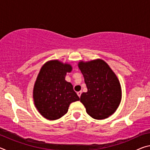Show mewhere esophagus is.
Instances as JSON below:
<instances>
[{"label":"esophagus","instance_id":"obj_1","mask_svg":"<svg viewBox=\"0 0 150 150\" xmlns=\"http://www.w3.org/2000/svg\"><path fill=\"white\" fill-rule=\"evenodd\" d=\"M81 93H82V91H79V92H77V95L79 96V97L81 95Z\"/></svg>","mask_w":150,"mask_h":150}]
</instances>
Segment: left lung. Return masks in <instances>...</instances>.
Wrapping results in <instances>:
<instances>
[{
	"label": "left lung",
	"mask_w": 150,
	"mask_h": 150,
	"mask_svg": "<svg viewBox=\"0 0 150 150\" xmlns=\"http://www.w3.org/2000/svg\"><path fill=\"white\" fill-rule=\"evenodd\" d=\"M79 67L88 89L80 98L86 112L96 120L108 118L116 110L121 100V87L117 77L101 59L81 62Z\"/></svg>",
	"instance_id": "1"
}]
</instances>
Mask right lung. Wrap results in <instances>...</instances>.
Returning <instances> with one entry per match:
<instances>
[{
    "label": "right lung",
    "instance_id": "1",
    "mask_svg": "<svg viewBox=\"0 0 150 150\" xmlns=\"http://www.w3.org/2000/svg\"><path fill=\"white\" fill-rule=\"evenodd\" d=\"M72 67L57 60L50 61L42 66L35 81L33 96L39 112L48 120H54L67 112L69 105L79 100L71 83L65 78Z\"/></svg>",
    "mask_w": 150,
    "mask_h": 150
}]
</instances>
